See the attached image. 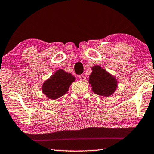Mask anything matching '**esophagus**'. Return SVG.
<instances>
[{
  "mask_svg": "<svg viewBox=\"0 0 154 154\" xmlns=\"http://www.w3.org/2000/svg\"><path fill=\"white\" fill-rule=\"evenodd\" d=\"M79 79L82 81H86V77L83 75H79Z\"/></svg>",
  "mask_w": 154,
  "mask_h": 154,
  "instance_id": "obj_1",
  "label": "esophagus"
}]
</instances>
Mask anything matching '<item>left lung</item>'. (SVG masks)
<instances>
[{
  "label": "left lung",
  "mask_w": 154,
  "mask_h": 154,
  "mask_svg": "<svg viewBox=\"0 0 154 154\" xmlns=\"http://www.w3.org/2000/svg\"><path fill=\"white\" fill-rule=\"evenodd\" d=\"M89 83L94 93L103 97H110L118 87V80L99 65L92 66Z\"/></svg>",
  "instance_id": "8db88e82"
}]
</instances>
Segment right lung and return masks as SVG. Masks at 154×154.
Wrapping results in <instances>:
<instances>
[{"mask_svg": "<svg viewBox=\"0 0 154 154\" xmlns=\"http://www.w3.org/2000/svg\"><path fill=\"white\" fill-rule=\"evenodd\" d=\"M75 77L63 69L56 71L42 85V92L50 100H57L68 92Z\"/></svg>", "mask_w": 154, "mask_h": 154, "instance_id": "obj_1", "label": "right lung"}]
</instances>
